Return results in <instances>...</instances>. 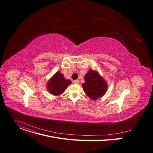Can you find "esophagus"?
<instances>
[{"mask_svg": "<svg viewBox=\"0 0 153 153\" xmlns=\"http://www.w3.org/2000/svg\"><path fill=\"white\" fill-rule=\"evenodd\" d=\"M73 82L75 84H79V80H74L73 81Z\"/></svg>", "mask_w": 153, "mask_h": 153, "instance_id": "34e87169", "label": "esophagus"}]
</instances>
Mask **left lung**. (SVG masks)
Returning <instances> with one entry per match:
<instances>
[{
    "label": "left lung",
    "instance_id": "8db88e82",
    "mask_svg": "<svg viewBox=\"0 0 153 153\" xmlns=\"http://www.w3.org/2000/svg\"><path fill=\"white\" fill-rule=\"evenodd\" d=\"M84 80L82 87L91 100H96L105 94L107 90V84L98 71L90 69L85 75Z\"/></svg>",
    "mask_w": 153,
    "mask_h": 153
}]
</instances>
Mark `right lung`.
I'll return each mask as SVG.
<instances>
[{"label":"right lung","mask_w":153,"mask_h":153,"mask_svg":"<svg viewBox=\"0 0 153 153\" xmlns=\"http://www.w3.org/2000/svg\"><path fill=\"white\" fill-rule=\"evenodd\" d=\"M71 84L70 80L66 79L60 71H57L48 80L47 89L52 94L59 96L62 94Z\"/></svg>","instance_id":"right-lung-1"}]
</instances>
